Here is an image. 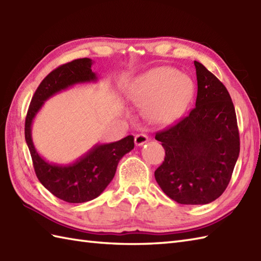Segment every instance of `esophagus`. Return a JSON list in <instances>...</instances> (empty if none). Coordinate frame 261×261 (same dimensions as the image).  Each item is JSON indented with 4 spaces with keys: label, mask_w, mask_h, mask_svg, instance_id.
<instances>
[{
    "label": "esophagus",
    "mask_w": 261,
    "mask_h": 261,
    "mask_svg": "<svg viewBox=\"0 0 261 261\" xmlns=\"http://www.w3.org/2000/svg\"><path fill=\"white\" fill-rule=\"evenodd\" d=\"M146 142H148V137L145 134H140V135H137L135 137V143L136 146L140 147L142 145H145Z\"/></svg>",
    "instance_id": "1"
}]
</instances>
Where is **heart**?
Listing matches in <instances>:
<instances>
[{"label":"heart","instance_id":"heart-1","mask_svg":"<svg viewBox=\"0 0 261 261\" xmlns=\"http://www.w3.org/2000/svg\"><path fill=\"white\" fill-rule=\"evenodd\" d=\"M194 85L187 75L174 68H152L129 84L127 98L147 104L146 114L153 123L168 124L184 112L193 96Z\"/></svg>","mask_w":261,"mask_h":261}]
</instances>
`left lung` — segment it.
I'll list each match as a JSON object with an SVG mask.
<instances>
[{
    "label": "left lung",
    "mask_w": 261,
    "mask_h": 261,
    "mask_svg": "<svg viewBox=\"0 0 261 261\" xmlns=\"http://www.w3.org/2000/svg\"><path fill=\"white\" fill-rule=\"evenodd\" d=\"M197 77L195 108L190 115L158 132L166 156L154 178L166 195L179 204L204 205L228 187L240 152L233 103L225 86L194 62Z\"/></svg>",
    "instance_id": "1"
}]
</instances>
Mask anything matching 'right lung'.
<instances>
[{"label":"right lung","instance_id":"1","mask_svg":"<svg viewBox=\"0 0 261 261\" xmlns=\"http://www.w3.org/2000/svg\"><path fill=\"white\" fill-rule=\"evenodd\" d=\"M92 65V59L82 58L53 70L37 88L25 119V141L38 179L53 195L68 203H84L101 195L113 179L120 159L135 148L134 137L127 136L115 142L96 143L76 162L60 165L43 159L33 145L32 122L43 104L74 85L96 83Z\"/></svg>","mask_w":261,"mask_h":261}]
</instances>
